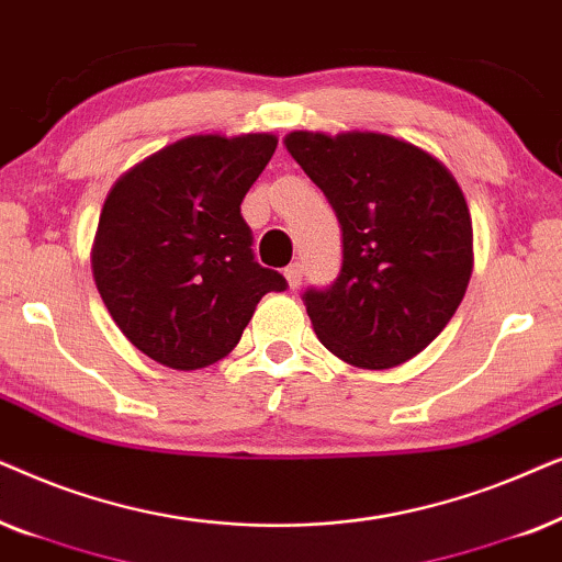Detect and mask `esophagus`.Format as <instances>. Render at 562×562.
Returning <instances> with one entry per match:
<instances>
[{"label": "esophagus", "instance_id": "34e87169", "mask_svg": "<svg viewBox=\"0 0 562 562\" xmlns=\"http://www.w3.org/2000/svg\"><path fill=\"white\" fill-rule=\"evenodd\" d=\"M285 280H288V285H290V290H297V285H301V280H303V269H301V265H290L288 269H285Z\"/></svg>", "mask_w": 562, "mask_h": 562}]
</instances>
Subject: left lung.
Returning a JSON list of instances; mask_svg holds the SVG:
<instances>
[{"instance_id":"left-lung-1","label":"left lung","mask_w":562,"mask_h":562,"mask_svg":"<svg viewBox=\"0 0 562 562\" xmlns=\"http://www.w3.org/2000/svg\"><path fill=\"white\" fill-rule=\"evenodd\" d=\"M285 146L341 226L339 277L303 293L313 331L355 368L403 364L437 339L468 290L465 194L442 161L383 133L295 131Z\"/></svg>"}]
</instances>
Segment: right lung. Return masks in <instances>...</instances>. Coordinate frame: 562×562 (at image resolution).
Listing matches in <instances>:
<instances>
[{"label": "right lung", "mask_w": 562, "mask_h": 562, "mask_svg": "<svg viewBox=\"0 0 562 562\" xmlns=\"http://www.w3.org/2000/svg\"><path fill=\"white\" fill-rule=\"evenodd\" d=\"M277 138L190 136L125 171L100 213L92 274L120 331L171 370L218 362L285 277L254 261L244 194Z\"/></svg>", "instance_id": "right-lung-1"}]
</instances>
